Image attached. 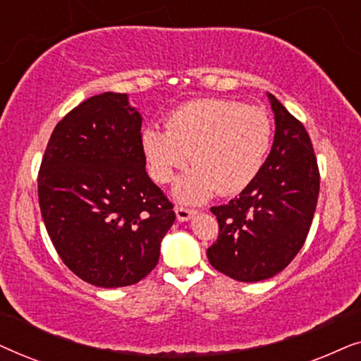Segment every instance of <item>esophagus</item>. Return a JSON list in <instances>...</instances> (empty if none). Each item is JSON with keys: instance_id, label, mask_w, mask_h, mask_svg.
I'll return each instance as SVG.
<instances>
[{"instance_id": "34e87169", "label": "esophagus", "mask_w": 361, "mask_h": 361, "mask_svg": "<svg viewBox=\"0 0 361 361\" xmlns=\"http://www.w3.org/2000/svg\"><path fill=\"white\" fill-rule=\"evenodd\" d=\"M195 214V210L185 209V207H176V216L179 221H189Z\"/></svg>"}]
</instances>
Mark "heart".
<instances>
[{"mask_svg": "<svg viewBox=\"0 0 361 361\" xmlns=\"http://www.w3.org/2000/svg\"><path fill=\"white\" fill-rule=\"evenodd\" d=\"M271 120L263 108L228 100H197L171 113L167 130L147 126L141 146L152 179L167 184L194 166L174 187L177 200L202 204L215 194L248 187L271 146Z\"/></svg>", "mask_w": 361, "mask_h": 361, "instance_id": "1", "label": "heart"}]
</instances>
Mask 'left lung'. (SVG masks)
Segmentation results:
<instances>
[{"label": "left lung", "mask_w": 361, "mask_h": 361, "mask_svg": "<svg viewBox=\"0 0 361 361\" xmlns=\"http://www.w3.org/2000/svg\"><path fill=\"white\" fill-rule=\"evenodd\" d=\"M274 141L253 182L226 205L212 207L219 240L207 250L216 271L241 283L281 273L302 248L317 205L320 177L302 123L268 93Z\"/></svg>", "instance_id": "left-lung-1"}]
</instances>
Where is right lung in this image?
Instances as JSON below:
<instances>
[{
    "label": "right lung",
    "mask_w": 361,
    "mask_h": 361,
    "mask_svg": "<svg viewBox=\"0 0 361 361\" xmlns=\"http://www.w3.org/2000/svg\"><path fill=\"white\" fill-rule=\"evenodd\" d=\"M141 123L126 93L95 95L57 123L41 162L39 205L54 248L98 288L146 278L176 220L146 172Z\"/></svg>",
    "instance_id": "add662e5"
}]
</instances>
